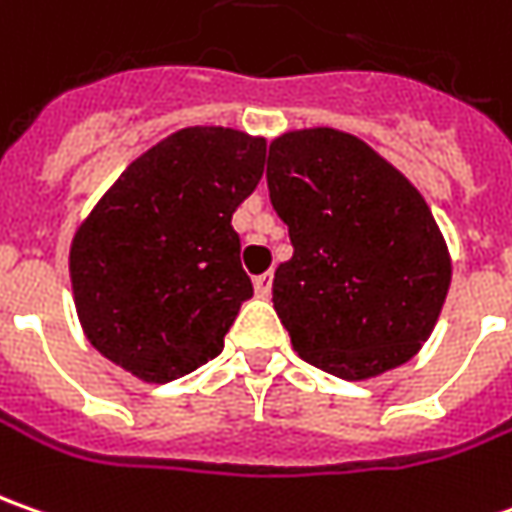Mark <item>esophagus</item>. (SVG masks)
Listing matches in <instances>:
<instances>
[{
    "label": "esophagus",
    "mask_w": 512,
    "mask_h": 512,
    "mask_svg": "<svg viewBox=\"0 0 512 512\" xmlns=\"http://www.w3.org/2000/svg\"><path fill=\"white\" fill-rule=\"evenodd\" d=\"M255 291L260 297H269V291H272V272H263L255 277Z\"/></svg>",
    "instance_id": "esophagus-1"
}]
</instances>
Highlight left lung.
Instances as JSON below:
<instances>
[{
    "label": "left lung",
    "mask_w": 512,
    "mask_h": 512,
    "mask_svg": "<svg viewBox=\"0 0 512 512\" xmlns=\"http://www.w3.org/2000/svg\"><path fill=\"white\" fill-rule=\"evenodd\" d=\"M266 181L294 246L272 283L294 351L343 379L411 360L450 286L448 246L422 195L360 138L328 127L274 138Z\"/></svg>",
    "instance_id": "left-lung-1"
}]
</instances>
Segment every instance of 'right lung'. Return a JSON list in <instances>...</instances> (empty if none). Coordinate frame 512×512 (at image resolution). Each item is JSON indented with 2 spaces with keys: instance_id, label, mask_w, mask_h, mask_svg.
Masks as SVG:
<instances>
[{
  "instance_id": "right-lung-1",
  "label": "right lung",
  "mask_w": 512,
  "mask_h": 512,
  "mask_svg": "<svg viewBox=\"0 0 512 512\" xmlns=\"http://www.w3.org/2000/svg\"><path fill=\"white\" fill-rule=\"evenodd\" d=\"M266 141L186 127L121 172L81 223L70 277L81 328L147 382H172L218 357L255 289L232 215L263 175Z\"/></svg>"
}]
</instances>
